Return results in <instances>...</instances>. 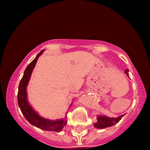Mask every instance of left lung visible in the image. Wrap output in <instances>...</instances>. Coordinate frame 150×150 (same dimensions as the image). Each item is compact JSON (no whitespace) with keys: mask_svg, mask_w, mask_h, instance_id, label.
<instances>
[{"mask_svg":"<svg viewBox=\"0 0 150 150\" xmlns=\"http://www.w3.org/2000/svg\"><path fill=\"white\" fill-rule=\"evenodd\" d=\"M129 70H125V72L127 74V76H129L128 74ZM125 114L121 115V116H118V117L115 118H110L104 115H98L97 116V121L96 123H94V127L97 129H104L107 128V127H112V126L115 125L117 124L119 121L121 120V118L124 116Z\"/></svg>","mask_w":150,"mask_h":150,"instance_id":"1","label":"left lung"}]
</instances>
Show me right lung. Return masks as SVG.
Masks as SVG:
<instances>
[{
    "label": "right lung",
    "instance_id": "add662e5",
    "mask_svg": "<svg viewBox=\"0 0 150 150\" xmlns=\"http://www.w3.org/2000/svg\"><path fill=\"white\" fill-rule=\"evenodd\" d=\"M44 50H42L37 55L35 59L32 61L29 65L26 67V70L23 72V78L21 80L18 86V104L21 109L22 114L24 116L26 119L31 124L37 128L43 129L45 131H51V132H59L64 128V126L67 124V119H61L57 120H50V119H45L42 117L34 108H32L30 103L28 101L27 92H26V88H27L29 82L31 78V73L36 65L38 58L40 55L42 54ZM72 102L69 105V108L72 105Z\"/></svg>",
    "mask_w": 150,
    "mask_h": 150
}]
</instances>
